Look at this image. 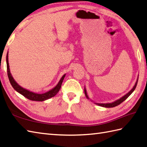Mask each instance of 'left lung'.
<instances>
[{
  "instance_id": "8db88e82",
  "label": "left lung",
  "mask_w": 147,
  "mask_h": 147,
  "mask_svg": "<svg viewBox=\"0 0 147 147\" xmlns=\"http://www.w3.org/2000/svg\"><path fill=\"white\" fill-rule=\"evenodd\" d=\"M138 80V78H137V80H136V83H135V84L134 85V86L133 87L132 89L130 91H129L128 93H127L125 95H124L123 96H122L121 98H120V99H118V100H116V101H115L113 102H112V103H94L93 101H92L91 99H90V98L88 97V94H87V92H86V88H85V87H84V94H85V96H86L87 99H88V100H90L91 101L94 102V104H96V105H97L98 106H100V107H105V108H113V107H117V106L120 105V103H121L122 102H123L126 100V99H127L129 96V95H130L133 93V92L134 91V90H135V88L136 87V85H137Z\"/></svg>"
}]
</instances>
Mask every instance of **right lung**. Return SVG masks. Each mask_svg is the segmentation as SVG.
<instances>
[{
  "label": "right lung",
  "mask_w": 147,
  "mask_h": 147,
  "mask_svg": "<svg viewBox=\"0 0 147 147\" xmlns=\"http://www.w3.org/2000/svg\"><path fill=\"white\" fill-rule=\"evenodd\" d=\"M6 63H7V75L10 83H11L12 86L13 87L17 92H18L19 93L21 94L24 96L26 97V98L29 99L30 100L32 101H43L48 100V99L52 98L55 96V95L59 92L60 88L62 85L63 81L64 80V78L66 76V74H64L63 76L61 77V80H59V83L57 84L55 87H54L53 89L48 91L47 92H46L44 93L39 94L36 93H34L32 91H30L28 90H26L25 88L20 86V85L17 83L13 79L12 77L11 71H10L9 69V59H8V52L7 53L6 56Z\"/></svg>",
  "instance_id": "add662e5"
}]
</instances>
